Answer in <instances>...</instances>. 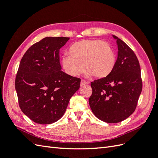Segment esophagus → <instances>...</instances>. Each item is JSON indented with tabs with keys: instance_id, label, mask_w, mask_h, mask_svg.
<instances>
[{
	"instance_id": "1",
	"label": "esophagus",
	"mask_w": 158,
	"mask_h": 158,
	"mask_svg": "<svg viewBox=\"0 0 158 158\" xmlns=\"http://www.w3.org/2000/svg\"><path fill=\"white\" fill-rule=\"evenodd\" d=\"M89 84V82H86V81H85L84 80H81V82H80V85H84L85 84Z\"/></svg>"
}]
</instances>
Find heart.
<instances>
[{"mask_svg":"<svg viewBox=\"0 0 158 158\" xmlns=\"http://www.w3.org/2000/svg\"><path fill=\"white\" fill-rule=\"evenodd\" d=\"M69 55L61 59L65 73L77 76L83 73L104 78L111 74L116 64V56L108 43L99 40H85L74 43L69 49Z\"/></svg>","mask_w":158,"mask_h":158,"instance_id":"1","label":"heart"}]
</instances>
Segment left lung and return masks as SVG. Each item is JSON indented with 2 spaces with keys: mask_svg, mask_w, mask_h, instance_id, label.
Instances as JSON below:
<instances>
[{
  "mask_svg": "<svg viewBox=\"0 0 158 158\" xmlns=\"http://www.w3.org/2000/svg\"><path fill=\"white\" fill-rule=\"evenodd\" d=\"M117 59L107 77L91 83L92 94L89 104L95 116L108 123L127 118L136 107L142 92L140 64L136 55L125 42L115 35Z\"/></svg>",
  "mask_w": 158,
  "mask_h": 158,
  "instance_id": "1",
  "label": "left lung"
}]
</instances>
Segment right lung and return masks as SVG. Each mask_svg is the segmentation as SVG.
Here are the masks:
<instances>
[{
    "label": "right lung",
    "mask_w": 158,
    "mask_h": 158,
    "mask_svg": "<svg viewBox=\"0 0 158 158\" xmlns=\"http://www.w3.org/2000/svg\"><path fill=\"white\" fill-rule=\"evenodd\" d=\"M69 37H46L23 55L15 80L22 111L38 124L53 123L63 116L80 79L62 71L59 50Z\"/></svg>",
    "instance_id": "obj_1"
}]
</instances>
